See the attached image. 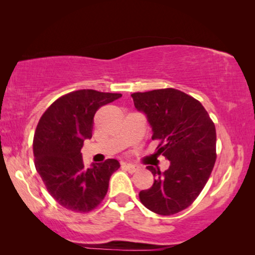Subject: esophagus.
Here are the masks:
<instances>
[{
	"label": "esophagus",
	"mask_w": 255,
	"mask_h": 255,
	"mask_svg": "<svg viewBox=\"0 0 255 255\" xmlns=\"http://www.w3.org/2000/svg\"><path fill=\"white\" fill-rule=\"evenodd\" d=\"M123 168L127 169L128 173H137L140 169V167L133 165V163H123Z\"/></svg>",
	"instance_id": "34e87169"
}]
</instances>
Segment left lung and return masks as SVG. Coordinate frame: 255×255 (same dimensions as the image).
<instances>
[{"mask_svg":"<svg viewBox=\"0 0 255 255\" xmlns=\"http://www.w3.org/2000/svg\"><path fill=\"white\" fill-rule=\"evenodd\" d=\"M135 109L147 118L152 139L161 140L155 154L169 160L149 189L139 193L148 210L169 216L184 210L203 189L216 161V128L204 107L177 89H155L132 94Z\"/></svg>","mask_w":255,"mask_h":255,"instance_id":"1","label":"left lung"}]
</instances>
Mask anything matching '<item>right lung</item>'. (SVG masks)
I'll use <instances>...</instances> for the list:
<instances>
[{"label":"right lung","mask_w":255,"mask_h":255,"mask_svg":"<svg viewBox=\"0 0 255 255\" xmlns=\"http://www.w3.org/2000/svg\"><path fill=\"white\" fill-rule=\"evenodd\" d=\"M121 94L82 89L61 96L45 111L33 138L34 166L51 196L72 211L88 212L106 196L110 176L120 168L116 159L86 168L81 148L92 138L99 108Z\"/></svg>","instance_id":"add662e5"}]
</instances>
